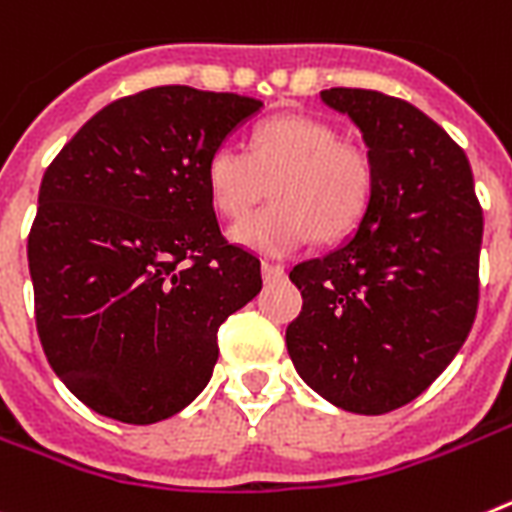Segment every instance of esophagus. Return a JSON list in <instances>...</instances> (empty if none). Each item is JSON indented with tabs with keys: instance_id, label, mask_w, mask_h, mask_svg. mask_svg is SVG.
Instances as JSON below:
<instances>
[{
	"instance_id": "obj_1",
	"label": "esophagus",
	"mask_w": 512,
	"mask_h": 512,
	"mask_svg": "<svg viewBox=\"0 0 512 512\" xmlns=\"http://www.w3.org/2000/svg\"><path fill=\"white\" fill-rule=\"evenodd\" d=\"M286 276V268L278 263H263V278L265 281H281V278Z\"/></svg>"
}]
</instances>
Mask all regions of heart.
I'll list each match as a JSON object with an SVG mask.
<instances>
[{
  "label": "heart",
  "mask_w": 512,
  "mask_h": 512,
  "mask_svg": "<svg viewBox=\"0 0 512 512\" xmlns=\"http://www.w3.org/2000/svg\"><path fill=\"white\" fill-rule=\"evenodd\" d=\"M205 184L226 218L244 216L270 184L273 203L234 223L231 239L260 255L283 257L312 231L333 242L354 229L372 195V163L359 145L338 140L328 122L281 114L257 124L247 150L218 145L205 163Z\"/></svg>",
  "instance_id": "obj_1"
}]
</instances>
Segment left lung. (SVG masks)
I'll return each mask as SVG.
<instances>
[{"label": "left lung", "mask_w": 512, "mask_h": 512, "mask_svg": "<svg viewBox=\"0 0 512 512\" xmlns=\"http://www.w3.org/2000/svg\"><path fill=\"white\" fill-rule=\"evenodd\" d=\"M320 98L362 130L372 195L349 242L289 273L304 304L286 349L325 401L388 414L440 377L474 325L482 205L466 153L409 101L362 88Z\"/></svg>", "instance_id": "obj_1"}]
</instances>
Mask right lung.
Returning a JSON list of instances; mask_svg holds the SVG:
<instances>
[{"instance_id": "obj_1", "label": "right lung", "mask_w": 512, "mask_h": 512, "mask_svg": "<svg viewBox=\"0 0 512 512\" xmlns=\"http://www.w3.org/2000/svg\"><path fill=\"white\" fill-rule=\"evenodd\" d=\"M263 101L161 85L98 111L49 163L28 234L36 328L59 380L124 424L182 411L208 385L218 328L260 294L226 242L205 163Z\"/></svg>"}]
</instances>
